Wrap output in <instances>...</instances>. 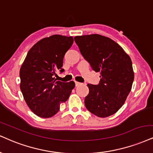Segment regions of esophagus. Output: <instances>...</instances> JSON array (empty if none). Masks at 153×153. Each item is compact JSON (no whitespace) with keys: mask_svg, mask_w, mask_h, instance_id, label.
Wrapping results in <instances>:
<instances>
[{"mask_svg":"<svg viewBox=\"0 0 153 153\" xmlns=\"http://www.w3.org/2000/svg\"><path fill=\"white\" fill-rule=\"evenodd\" d=\"M81 83H79V82H75V85H76V86H79V85H81Z\"/></svg>","mask_w":153,"mask_h":153,"instance_id":"esophagus-1","label":"esophagus"}]
</instances>
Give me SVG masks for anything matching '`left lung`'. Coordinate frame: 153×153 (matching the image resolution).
I'll use <instances>...</instances> for the list:
<instances>
[{
    "label": "left lung",
    "mask_w": 153,
    "mask_h": 153,
    "mask_svg": "<svg viewBox=\"0 0 153 153\" xmlns=\"http://www.w3.org/2000/svg\"><path fill=\"white\" fill-rule=\"evenodd\" d=\"M74 41L92 69L101 74L99 84H87L86 108L101 118L114 114L123 105L134 80L131 58L118 43L102 35L76 36Z\"/></svg>",
    "instance_id": "obj_1"
}]
</instances>
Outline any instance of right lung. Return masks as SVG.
Segmentation results:
<instances>
[{
  "mask_svg": "<svg viewBox=\"0 0 153 153\" xmlns=\"http://www.w3.org/2000/svg\"><path fill=\"white\" fill-rule=\"evenodd\" d=\"M74 42L72 37L54 35L37 42L27 52L20 70V90L28 107L41 118H50L68 99L74 82L56 81L62 73L63 59Z\"/></svg>",
  "mask_w": 153,
  "mask_h": 153,
  "instance_id": "right-lung-1",
  "label": "right lung"
}]
</instances>
